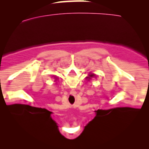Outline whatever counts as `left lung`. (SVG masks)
I'll return each instance as SVG.
<instances>
[{
  "instance_id": "8db88e82",
  "label": "left lung",
  "mask_w": 149,
  "mask_h": 149,
  "mask_svg": "<svg viewBox=\"0 0 149 149\" xmlns=\"http://www.w3.org/2000/svg\"><path fill=\"white\" fill-rule=\"evenodd\" d=\"M94 76H95V74H90L88 77H87V78H88V80H89V79H90V78H92V77H94Z\"/></svg>"
}]
</instances>
